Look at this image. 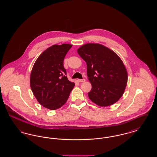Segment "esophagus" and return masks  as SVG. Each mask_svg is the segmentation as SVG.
<instances>
[{
  "instance_id": "34e87169",
  "label": "esophagus",
  "mask_w": 157,
  "mask_h": 157,
  "mask_svg": "<svg viewBox=\"0 0 157 157\" xmlns=\"http://www.w3.org/2000/svg\"><path fill=\"white\" fill-rule=\"evenodd\" d=\"M78 81L79 82H83L85 81V79H78Z\"/></svg>"
}]
</instances>
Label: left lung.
I'll return each mask as SVG.
<instances>
[{
	"instance_id": "8db88e82",
	"label": "left lung",
	"mask_w": 157,
	"mask_h": 157,
	"mask_svg": "<svg viewBox=\"0 0 157 157\" xmlns=\"http://www.w3.org/2000/svg\"><path fill=\"white\" fill-rule=\"evenodd\" d=\"M87 65V75L92 85L90 99L100 106L117 102L127 86V70L122 60L112 50L98 44H87L78 49Z\"/></svg>"
}]
</instances>
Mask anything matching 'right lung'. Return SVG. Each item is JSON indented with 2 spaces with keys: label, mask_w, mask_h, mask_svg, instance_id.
Returning <instances> with one entry per match:
<instances>
[{
  "label": "right lung",
  "mask_w": 157,
  "mask_h": 157,
  "mask_svg": "<svg viewBox=\"0 0 157 157\" xmlns=\"http://www.w3.org/2000/svg\"><path fill=\"white\" fill-rule=\"evenodd\" d=\"M72 45H54L42 53L30 74V88L39 104L51 110L65 104L74 82L68 80L63 60Z\"/></svg>",
  "instance_id": "add662e5"
}]
</instances>
